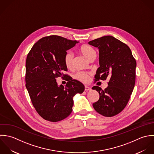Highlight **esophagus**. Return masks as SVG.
Segmentation results:
<instances>
[{
	"instance_id": "34e87169",
	"label": "esophagus",
	"mask_w": 154,
	"mask_h": 154,
	"mask_svg": "<svg viewBox=\"0 0 154 154\" xmlns=\"http://www.w3.org/2000/svg\"><path fill=\"white\" fill-rule=\"evenodd\" d=\"M91 88L90 87L85 86V91H91Z\"/></svg>"
}]
</instances>
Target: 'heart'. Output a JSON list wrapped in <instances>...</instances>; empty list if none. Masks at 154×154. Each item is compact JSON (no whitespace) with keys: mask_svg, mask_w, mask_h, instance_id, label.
<instances>
[{"mask_svg":"<svg viewBox=\"0 0 154 154\" xmlns=\"http://www.w3.org/2000/svg\"><path fill=\"white\" fill-rule=\"evenodd\" d=\"M80 52L83 55H84L87 59L90 60L93 57H96V54L95 51L92 48L88 45H83L80 48ZM74 55L71 52H68L65 57V63L66 66L71 69L73 66ZM75 79L82 81L83 82H87L89 79V75L88 73L85 72H79L76 74L75 76Z\"/></svg>","mask_w":154,"mask_h":154,"instance_id":"1","label":"heart"}]
</instances>
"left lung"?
<instances>
[{
	"instance_id": "obj_1",
	"label": "left lung",
	"mask_w": 154,
	"mask_h": 154,
	"mask_svg": "<svg viewBox=\"0 0 154 154\" xmlns=\"http://www.w3.org/2000/svg\"><path fill=\"white\" fill-rule=\"evenodd\" d=\"M88 43L99 50L100 66L95 80L109 79L104 91L97 86L93 87L99 94V100L93 106L103 116H114L123 111L133 92L136 62L129 47L112 36H103Z\"/></svg>"
}]
</instances>
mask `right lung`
I'll use <instances>...</instances> for the list:
<instances>
[{
  "label": "right lung",
  "mask_w": 154,
  "mask_h": 154,
  "mask_svg": "<svg viewBox=\"0 0 154 154\" xmlns=\"http://www.w3.org/2000/svg\"><path fill=\"white\" fill-rule=\"evenodd\" d=\"M79 42L58 35L43 37L32 47L26 60V82L32 103L45 120L57 122L70 115L73 97L82 93L85 86L67 75L65 63L66 51ZM63 75L68 81L59 86L56 79Z\"/></svg>",
  "instance_id": "1"
}]
</instances>
